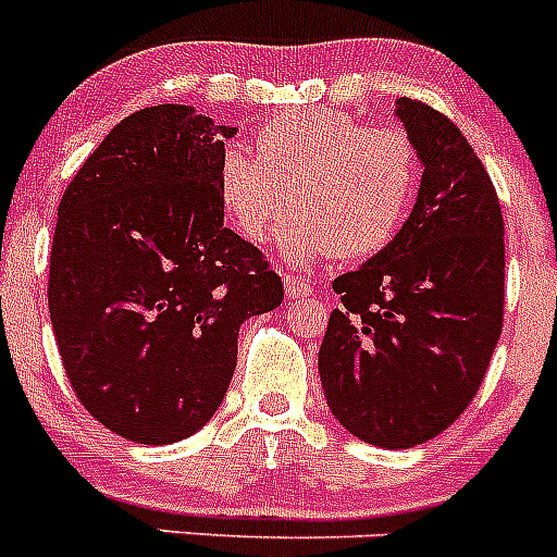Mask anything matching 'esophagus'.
Returning <instances> with one entry per match:
<instances>
[{"mask_svg":"<svg viewBox=\"0 0 557 557\" xmlns=\"http://www.w3.org/2000/svg\"><path fill=\"white\" fill-rule=\"evenodd\" d=\"M284 287H287V298H293V301L314 295L312 284L304 282L301 275H284Z\"/></svg>","mask_w":557,"mask_h":557,"instance_id":"obj_1","label":"esophagus"}]
</instances>
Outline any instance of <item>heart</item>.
<instances>
[{
    "instance_id": "heart-1",
    "label": "heart",
    "mask_w": 557,
    "mask_h": 557,
    "mask_svg": "<svg viewBox=\"0 0 557 557\" xmlns=\"http://www.w3.org/2000/svg\"><path fill=\"white\" fill-rule=\"evenodd\" d=\"M416 186L418 156L405 131L334 111L273 116L256 133V159L228 147L218 170L225 218L250 245L268 243L289 195L282 248L293 264L385 248L410 214Z\"/></svg>"
}]
</instances>
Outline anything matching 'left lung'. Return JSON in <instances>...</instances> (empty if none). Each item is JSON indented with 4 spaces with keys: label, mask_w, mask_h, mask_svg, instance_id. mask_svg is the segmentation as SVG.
<instances>
[{
    "label": "left lung",
    "mask_w": 557,
    "mask_h": 557,
    "mask_svg": "<svg viewBox=\"0 0 557 557\" xmlns=\"http://www.w3.org/2000/svg\"><path fill=\"white\" fill-rule=\"evenodd\" d=\"M396 116L424 164L410 218L359 270L334 278L318 354L329 410L354 437L410 449L480 391L505 314V223L460 127L401 97Z\"/></svg>",
    "instance_id": "8db88e82"
}]
</instances>
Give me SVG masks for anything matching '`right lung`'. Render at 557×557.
Here are the masks:
<instances>
[{"instance_id":"add662e5","label":"right lung","mask_w":557,"mask_h":557,"mask_svg":"<svg viewBox=\"0 0 557 557\" xmlns=\"http://www.w3.org/2000/svg\"><path fill=\"white\" fill-rule=\"evenodd\" d=\"M234 133L189 106L141 108L58 206L47 289L63 371L125 441L195 435L228 391L239 326L284 301L262 250L223 225L218 170Z\"/></svg>"}]
</instances>
